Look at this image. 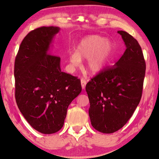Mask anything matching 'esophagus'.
<instances>
[{
  "mask_svg": "<svg viewBox=\"0 0 159 159\" xmlns=\"http://www.w3.org/2000/svg\"><path fill=\"white\" fill-rule=\"evenodd\" d=\"M80 83H81V87H82L83 89H85V85H86V81H85V80L82 79L81 80H80Z\"/></svg>",
  "mask_w": 159,
  "mask_h": 159,
  "instance_id": "obj_1",
  "label": "esophagus"
}]
</instances>
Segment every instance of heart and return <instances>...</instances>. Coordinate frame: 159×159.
I'll return each instance as SVG.
<instances>
[{
  "label": "heart",
  "mask_w": 159,
  "mask_h": 159,
  "mask_svg": "<svg viewBox=\"0 0 159 159\" xmlns=\"http://www.w3.org/2000/svg\"><path fill=\"white\" fill-rule=\"evenodd\" d=\"M114 52V43L111 40L90 35L80 40L76 51L69 55V62L72 67L79 66L81 59H87L86 70L91 74L103 71L111 60Z\"/></svg>",
  "instance_id": "heart-1"
}]
</instances>
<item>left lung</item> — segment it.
<instances>
[{
	"mask_svg": "<svg viewBox=\"0 0 159 159\" xmlns=\"http://www.w3.org/2000/svg\"><path fill=\"white\" fill-rule=\"evenodd\" d=\"M126 50L111 68L102 71L86 85L93 127L102 133L121 128L140 102L146 64L138 41L118 31Z\"/></svg>",
	"mask_w": 159,
	"mask_h": 159,
	"instance_id": "1",
	"label": "left lung"
}]
</instances>
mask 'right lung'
Segmentation results:
<instances>
[{
	"mask_svg": "<svg viewBox=\"0 0 159 159\" xmlns=\"http://www.w3.org/2000/svg\"><path fill=\"white\" fill-rule=\"evenodd\" d=\"M57 26H42L26 35L15 61V99L27 122L43 134L63 127L67 109L82 90L79 79L61 71L60 57L51 55Z\"/></svg>",
	"mask_w": 159,
	"mask_h": 159,
	"instance_id": "1",
	"label": "right lung"
}]
</instances>
